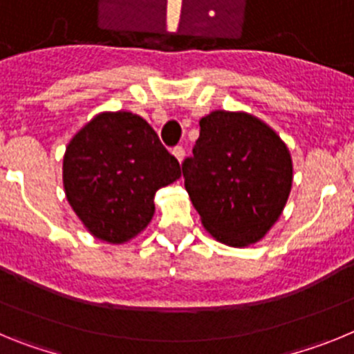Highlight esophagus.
Here are the masks:
<instances>
[{"mask_svg":"<svg viewBox=\"0 0 354 354\" xmlns=\"http://www.w3.org/2000/svg\"><path fill=\"white\" fill-rule=\"evenodd\" d=\"M171 154L175 156V158H177V161H183L184 159V147L183 145H177V147H174V149H171Z\"/></svg>","mask_w":354,"mask_h":354,"instance_id":"34e87169","label":"esophagus"}]
</instances>
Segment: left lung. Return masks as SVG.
<instances>
[{
	"label": "left lung",
	"instance_id": "left-lung-1",
	"mask_svg": "<svg viewBox=\"0 0 354 354\" xmlns=\"http://www.w3.org/2000/svg\"><path fill=\"white\" fill-rule=\"evenodd\" d=\"M184 186L202 223L228 246L257 243L280 218L292 186L286 143L246 113L212 111L200 120Z\"/></svg>",
	"mask_w": 354,
	"mask_h": 354
}]
</instances>
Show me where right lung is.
Segmentation results:
<instances>
[{
  "mask_svg": "<svg viewBox=\"0 0 354 354\" xmlns=\"http://www.w3.org/2000/svg\"><path fill=\"white\" fill-rule=\"evenodd\" d=\"M180 177L158 134L129 111L101 113L71 140L64 158L68 204L97 239L124 243L154 216V195Z\"/></svg>",
  "mask_w": 354,
  "mask_h": 354,
  "instance_id": "right-lung-1",
  "label": "right lung"
}]
</instances>
